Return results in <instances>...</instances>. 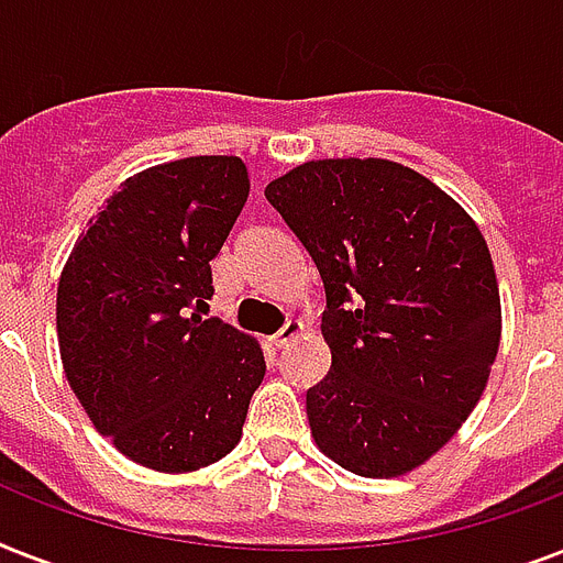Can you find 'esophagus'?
<instances>
[{
    "label": "esophagus",
    "instance_id": "obj_1",
    "mask_svg": "<svg viewBox=\"0 0 563 563\" xmlns=\"http://www.w3.org/2000/svg\"><path fill=\"white\" fill-rule=\"evenodd\" d=\"M300 333H303V324H300V321H286V324L280 327V333L274 335V344H277V347H289L291 342H298Z\"/></svg>",
    "mask_w": 563,
    "mask_h": 563
}]
</instances>
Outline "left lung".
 Masks as SVG:
<instances>
[{"label":"left lung","mask_w":563,"mask_h":563,"mask_svg":"<svg viewBox=\"0 0 563 563\" xmlns=\"http://www.w3.org/2000/svg\"><path fill=\"white\" fill-rule=\"evenodd\" d=\"M265 198L324 280L333 365L307 391L318 450L368 479L415 471L459 432L497 360L482 230L432 180L379 157L309 161Z\"/></svg>","instance_id":"obj_1"}]
</instances>
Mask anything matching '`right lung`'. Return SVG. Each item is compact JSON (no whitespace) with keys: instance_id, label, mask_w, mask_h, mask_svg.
I'll list each match as a JSON object with an SVG mask.
<instances>
[{"instance_id":"obj_1","label":"right lung","mask_w":563,"mask_h":563,"mask_svg":"<svg viewBox=\"0 0 563 563\" xmlns=\"http://www.w3.org/2000/svg\"><path fill=\"white\" fill-rule=\"evenodd\" d=\"M239 157H184L128 178L66 260L57 344L87 418L131 462L189 473L239 444L265 376L251 335L195 316L210 260L245 207Z\"/></svg>"}]
</instances>
